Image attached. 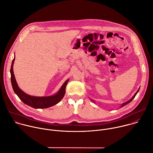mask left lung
Returning <instances> with one entry per match:
<instances>
[{
	"instance_id": "8db88e82",
	"label": "left lung",
	"mask_w": 153,
	"mask_h": 153,
	"mask_svg": "<svg viewBox=\"0 0 153 153\" xmlns=\"http://www.w3.org/2000/svg\"><path fill=\"white\" fill-rule=\"evenodd\" d=\"M139 90H137V92H136V93H135V94H134V96H133V97H132V98H131V99H130V100H128V101H127V102H125V103H122V105H121V106H120V108H122V107H123V106H125V105H127V104H128V103H129V102H131V101H132V100H133V99H134V97H135V96H136V94H137V93H138V92H139Z\"/></svg>"
}]
</instances>
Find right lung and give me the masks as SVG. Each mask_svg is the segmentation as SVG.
<instances>
[{
    "label": "right lung",
    "instance_id": "add662e5",
    "mask_svg": "<svg viewBox=\"0 0 153 153\" xmlns=\"http://www.w3.org/2000/svg\"><path fill=\"white\" fill-rule=\"evenodd\" d=\"M15 57L12 61L11 67L10 70L11 73V82L13 89L14 93L17 95L19 98L26 105L33 107L34 108H47L52 106L57 103H58L64 97L65 94V88L66 86L69 81L67 80L61 86L59 91L54 95L51 96L46 97H36L28 95L24 93L22 90H21L16 82L15 76L13 72V63L14 62Z\"/></svg>",
    "mask_w": 153,
    "mask_h": 153
}]
</instances>
